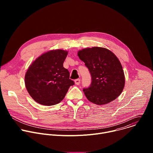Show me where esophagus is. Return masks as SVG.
<instances>
[{
	"label": "esophagus",
	"mask_w": 153,
	"mask_h": 153,
	"mask_svg": "<svg viewBox=\"0 0 153 153\" xmlns=\"http://www.w3.org/2000/svg\"><path fill=\"white\" fill-rule=\"evenodd\" d=\"M74 82H75V83H76V85H80V79H76V80H74Z\"/></svg>",
	"instance_id": "34e87169"
}]
</instances>
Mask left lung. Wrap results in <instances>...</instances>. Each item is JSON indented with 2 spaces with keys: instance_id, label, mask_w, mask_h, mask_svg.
Masks as SVG:
<instances>
[{
  "instance_id": "obj_1",
  "label": "left lung",
  "mask_w": 153,
  "mask_h": 153,
  "mask_svg": "<svg viewBox=\"0 0 153 153\" xmlns=\"http://www.w3.org/2000/svg\"><path fill=\"white\" fill-rule=\"evenodd\" d=\"M78 56L91 77L90 86L83 89L88 100L101 105L120 96L125 86V76L122 65L113 53L105 48L93 47L79 51Z\"/></svg>"
}]
</instances>
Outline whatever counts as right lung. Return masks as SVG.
I'll return each instance as SVG.
<instances>
[{"mask_svg": "<svg viewBox=\"0 0 153 153\" xmlns=\"http://www.w3.org/2000/svg\"><path fill=\"white\" fill-rule=\"evenodd\" d=\"M68 52L51 50L36 59L29 67L25 77L26 88L37 103L51 106L60 102L70 86V72L63 66Z\"/></svg>", "mask_w": 153, "mask_h": 153, "instance_id": "obj_1", "label": "right lung"}]
</instances>
